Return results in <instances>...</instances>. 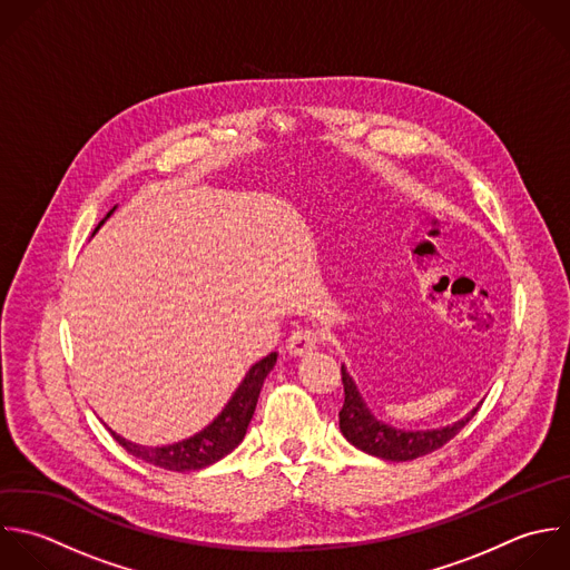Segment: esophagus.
I'll list each match as a JSON object with an SVG mask.
<instances>
[{"label":"esophagus","instance_id":"34e87169","mask_svg":"<svg viewBox=\"0 0 570 570\" xmlns=\"http://www.w3.org/2000/svg\"><path fill=\"white\" fill-rule=\"evenodd\" d=\"M317 344H320V335H317L315 331H311V328H297V331L288 337L286 348H288V353H291L293 357H299V355H306V353L315 351Z\"/></svg>","mask_w":570,"mask_h":570}]
</instances>
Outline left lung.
Returning a JSON list of instances; mask_svg holds the SVG:
<instances>
[{"label":"left lung","instance_id":"obj_1","mask_svg":"<svg viewBox=\"0 0 570 570\" xmlns=\"http://www.w3.org/2000/svg\"><path fill=\"white\" fill-rule=\"evenodd\" d=\"M342 384H344V406L340 411V431L342 435L357 446L360 451L389 460V462H409L422 455H429L444 444H449L480 411L482 402L460 422L435 429V431H400L380 420L366 409L353 377L342 366Z\"/></svg>","mask_w":570,"mask_h":570}]
</instances>
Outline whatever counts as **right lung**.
Returning <instances> with one entry per match:
<instances>
[{"label":"right lung","instance_id":"obj_1","mask_svg":"<svg viewBox=\"0 0 570 570\" xmlns=\"http://www.w3.org/2000/svg\"><path fill=\"white\" fill-rule=\"evenodd\" d=\"M112 210H108L106 217H110ZM104 219L99 222V226L104 224ZM275 362H277V353H271L264 360H259L255 366H250V371L246 373V377L242 380V384L237 386V391L233 393V397L224 406V411L204 431L195 433L188 440H181V442L168 444V446H139V444L124 440L115 431H110V429L108 431L119 446H124L130 455L144 460L153 466H159L166 471H177V473L206 469V466L219 462L222 458H226L230 451H235L239 446V442L244 440L246 429H248L255 406H257L262 384H264L266 375L273 371Z\"/></svg>","mask_w":570,"mask_h":570}]
</instances>
